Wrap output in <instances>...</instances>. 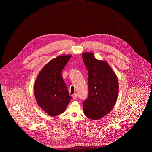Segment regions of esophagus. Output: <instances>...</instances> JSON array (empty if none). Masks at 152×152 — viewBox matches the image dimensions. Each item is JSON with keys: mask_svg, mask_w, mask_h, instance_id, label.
<instances>
[{"mask_svg": "<svg viewBox=\"0 0 152 152\" xmlns=\"http://www.w3.org/2000/svg\"><path fill=\"white\" fill-rule=\"evenodd\" d=\"M77 96H78V94H77V93H75V94H74L72 95V98H73V99H77Z\"/></svg>", "mask_w": 152, "mask_h": 152, "instance_id": "34e87169", "label": "esophagus"}]
</instances>
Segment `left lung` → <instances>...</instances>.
I'll use <instances>...</instances> for the list:
<instances>
[{
	"mask_svg": "<svg viewBox=\"0 0 152 152\" xmlns=\"http://www.w3.org/2000/svg\"><path fill=\"white\" fill-rule=\"evenodd\" d=\"M82 56L88 72L89 88L88 96L83 102L84 113L88 118L98 120L108 114L115 105L118 80L107 61L96 59L90 52Z\"/></svg>",
	"mask_w": 152,
	"mask_h": 152,
	"instance_id": "obj_1",
	"label": "left lung"
}]
</instances>
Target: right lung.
I'll return each instance as SVG.
<instances>
[{"label": "right lung", "mask_w": 152, "mask_h": 152, "mask_svg": "<svg viewBox=\"0 0 152 152\" xmlns=\"http://www.w3.org/2000/svg\"><path fill=\"white\" fill-rule=\"evenodd\" d=\"M71 56H60L44 65L34 83V92L39 106L50 116L64 112L72 97L61 72Z\"/></svg>", "instance_id": "1"}]
</instances>
